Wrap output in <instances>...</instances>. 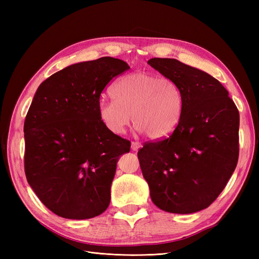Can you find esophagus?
Returning <instances> with one entry per match:
<instances>
[{
	"mask_svg": "<svg viewBox=\"0 0 259 259\" xmlns=\"http://www.w3.org/2000/svg\"><path fill=\"white\" fill-rule=\"evenodd\" d=\"M140 148H142V144L138 143V142H132V150L138 151Z\"/></svg>",
	"mask_w": 259,
	"mask_h": 259,
	"instance_id": "1",
	"label": "esophagus"
}]
</instances>
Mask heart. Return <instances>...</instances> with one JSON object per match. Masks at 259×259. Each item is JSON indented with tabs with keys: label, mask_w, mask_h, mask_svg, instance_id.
Here are the masks:
<instances>
[{
	"label": "heart",
	"mask_w": 259,
	"mask_h": 259,
	"mask_svg": "<svg viewBox=\"0 0 259 259\" xmlns=\"http://www.w3.org/2000/svg\"><path fill=\"white\" fill-rule=\"evenodd\" d=\"M113 100H101V122L113 134L121 135L131 123L149 138L169 136L182 120L184 97L179 86L167 77L147 72L124 75L111 88Z\"/></svg>",
	"instance_id": "heart-1"
}]
</instances>
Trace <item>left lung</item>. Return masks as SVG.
I'll list each match as a JSON object with an SVG mask.
<instances>
[{
    "instance_id": "left-lung-1",
    "label": "left lung",
    "mask_w": 259,
    "mask_h": 259,
    "mask_svg": "<svg viewBox=\"0 0 259 259\" xmlns=\"http://www.w3.org/2000/svg\"><path fill=\"white\" fill-rule=\"evenodd\" d=\"M148 64L183 93L184 110L168 137L138 150L150 197L162 210L191 214L208 207L224 190L239 159L240 115L222 83L177 59Z\"/></svg>"
}]
</instances>
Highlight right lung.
Masks as SVG:
<instances>
[{
    "mask_svg": "<svg viewBox=\"0 0 259 259\" xmlns=\"http://www.w3.org/2000/svg\"><path fill=\"white\" fill-rule=\"evenodd\" d=\"M130 69L112 57L79 62L41 83L28 110L25 173L43 204L68 219H89L110 204L120 156L131 142L109 131L98 112L100 94Z\"/></svg>",
    "mask_w": 259,
    "mask_h": 259,
    "instance_id": "add662e5",
    "label": "right lung"
}]
</instances>
